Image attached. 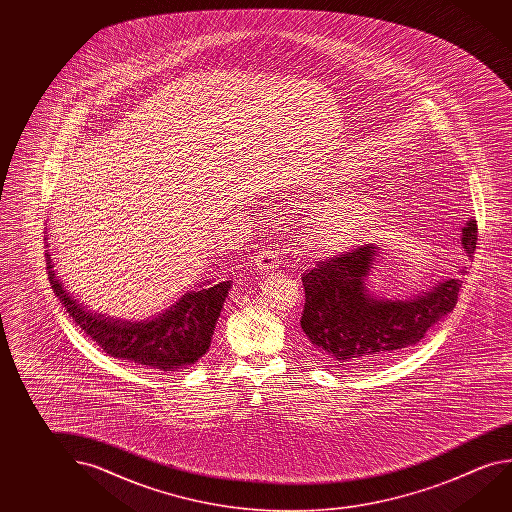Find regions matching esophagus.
Masks as SVG:
<instances>
[{
    "mask_svg": "<svg viewBox=\"0 0 512 512\" xmlns=\"http://www.w3.org/2000/svg\"><path fill=\"white\" fill-rule=\"evenodd\" d=\"M278 264H280V260H278L277 253L271 252V250H262L255 257V268L259 269L260 273L275 271Z\"/></svg>",
    "mask_w": 512,
    "mask_h": 512,
    "instance_id": "esophagus-1",
    "label": "esophagus"
}]
</instances>
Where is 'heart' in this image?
Instances as JSON below:
<instances>
[{
    "mask_svg": "<svg viewBox=\"0 0 512 512\" xmlns=\"http://www.w3.org/2000/svg\"><path fill=\"white\" fill-rule=\"evenodd\" d=\"M310 176L312 184L330 193L353 182L357 178V169L346 160H337L334 166L316 169ZM373 216L375 205L368 198L339 196L334 202L312 212L310 232L319 250L325 253L348 252L364 241Z\"/></svg>",
    "mask_w": 512,
    "mask_h": 512,
    "instance_id": "b5f03b06",
    "label": "heart"
}]
</instances>
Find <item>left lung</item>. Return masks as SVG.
<instances>
[{
	"instance_id": "8db88e82",
	"label": "left lung",
	"mask_w": 512,
	"mask_h": 512,
	"mask_svg": "<svg viewBox=\"0 0 512 512\" xmlns=\"http://www.w3.org/2000/svg\"><path fill=\"white\" fill-rule=\"evenodd\" d=\"M462 248L473 259L477 221L462 227ZM378 244L318 262L302 277L305 346L319 362L352 368L382 362L418 344L428 330L452 312L461 278H448L421 293L389 298L373 291L371 277L382 255ZM464 268L459 275H464Z\"/></svg>"
}]
</instances>
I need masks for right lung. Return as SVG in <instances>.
I'll list each match as a JSON object with an SVG mask.
<instances>
[{
  "label": "right lung",
  "instance_id": "obj_1",
  "mask_svg": "<svg viewBox=\"0 0 512 512\" xmlns=\"http://www.w3.org/2000/svg\"><path fill=\"white\" fill-rule=\"evenodd\" d=\"M46 246H50L48 237ZM46 264L53 293L76 325L93 337L103 352L160 373L189 368L209 352L219 314L232 287V280L218 284L205 280L150 318H116L89 309L69 291L55 269L50 250H46Z\"/></svg>",
  "mask_w": 512,
  "mask_h": 512
}]
</instances>
